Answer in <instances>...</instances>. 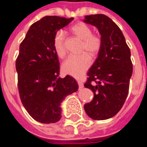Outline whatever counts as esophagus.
<instances>
[{"label": "esophagus", "mask_w": 147, "mask_h": 147, "mask_svg": "<svg viewBox=\"0 0 147 147\" xmlns=\"http://www.w3.org/2000/svg\"><path fill=\"white\" fill-rule=\"evenodd\" d=\"M78 84H79V88H84V84H83V82L80 80H78Z\"/></svg>", "instance_id": "34e87169"}]
</instances>
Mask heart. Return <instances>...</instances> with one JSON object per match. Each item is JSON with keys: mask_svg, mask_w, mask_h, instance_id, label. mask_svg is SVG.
<instances>
[{"mask_svg": "<svg viewBox=\"0 0 147 147\" xmlns=\"http://www.w3.org/2000/svg\"><path fill=\"white\" fill-rule=\"evenodd\" d=\"M70 32L82 40L81 52H87L91 56H95L98 54L102 45L101 38L98 35L92 34V29L90 26L83 22H79L70 28ZM53 49L59 58H63L66 55L63 33L60 31H58L54 36ZM87 54L82 53L79 56H69L62 65L63 72L74 77L80 76L91 64V59Z\"/></svg>", "mask_w": 147, "mask_h": 147, "instance_id": "heart-1", "label": "heart"}]
</instances>
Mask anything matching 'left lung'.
<instances>
[{"label":"left lung","mask_w":147,"mask_h":147,"mask_svg":"<svg viewBox=\"0 0 147 147\" xmlns=\"http://www.w3.org/2000/svg\"><path fill=\"white\" fill-rule=\"evenodd\" d=\"M84 22L97 28L102 41L84 84L93 91L94 98L84 105V110L92 119H108L121 110L128 95L133 72L131 51L122 31L108 16H86Z\"/></svg>","instance_id":"8db88e82"}]
</instances>
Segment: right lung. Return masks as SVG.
<instances>
[{"mask_svg": "<svg viewBox=\"0 0 147 147\" xmlns=\"http://www.w3.org/2000/svg\"><path fill=\"white\" fill-rule=\"evenodd\" d=\"M73 20L45 16L32 24L20 45L16 69L20 99L28 113L41 123L58 122L61 102L79 89L73 77H59V59L53 49L55 34Z\"/></svg>", "mask_w": 147, "mask_h": 147, "instance_id": "obj_1", "label": "right lung"}]
</instances>
